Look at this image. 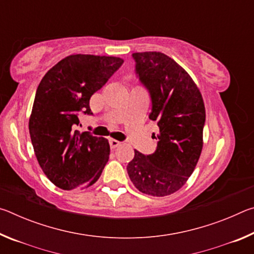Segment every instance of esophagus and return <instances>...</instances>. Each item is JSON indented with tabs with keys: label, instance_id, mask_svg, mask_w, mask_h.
I'll use <instances>...</instances> for the list:
<instances>
[{
	"label": "esophagus",
	"instance_id": "34e87169",
	"mask_svg": "<svg viewBox=\"0 0 254 254\" xmlns=\"http://www.w3.org/2000/svg\"><path fill=\"white\" fill-rule=\"evenodd\" d=\"M120 144H121V142H119L118 140H114V139H111V140H110V147H111V149L118 148Z\"/></svg>",
	"mask_w": 254,
	"mask_h": 254
}]
</instances>
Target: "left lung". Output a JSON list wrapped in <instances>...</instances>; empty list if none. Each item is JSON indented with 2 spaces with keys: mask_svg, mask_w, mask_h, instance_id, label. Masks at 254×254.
Segmentation results:
<instances>
[{
  "mask_svg": "<svg viewBox=\"0 0 254 254\" xmlns=\"http://www.w3.org/2000/svg\"><path fill=\"white\" fill-rule=\"evenodd\" d=\"M135 75L149 92V119L159 127L156 151L134 158L127 170L143 194L162 197L182 188L194 171L203 148L205 106L188 72L168 56L147 51L132 54Z\"/></svg>",
  "mask_w": 254,
  "mask_h": 254,
  "instance_id": "8db88e82",
  "label": "left lung"
}]
</instances>
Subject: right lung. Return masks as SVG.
I'll return each instance as SVG.
<instances>
[{
	"label": "right lung",
	"instance_id": "right-lung-1",
	"mask_svg": "<svg viewBox=\"0 0 254 254\" xmlns=\"http://www.w3.org/2000/svg\"><path fill=\"white\" fill-rule=\"evenodd\" d=\"M123 59L71 55L48 70L38 86L29 131L42 171L56 186H92L109 161L105 137L76 130L79 114L93 115L89 100L122 66Z\"/></svg>",
	"mask_w": 254,
	"mask_h": 254
}]
</instances>
